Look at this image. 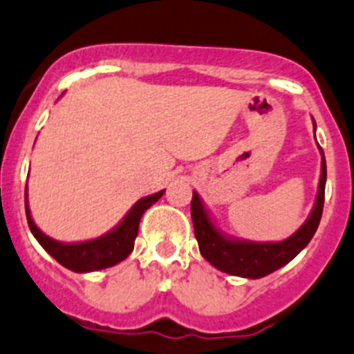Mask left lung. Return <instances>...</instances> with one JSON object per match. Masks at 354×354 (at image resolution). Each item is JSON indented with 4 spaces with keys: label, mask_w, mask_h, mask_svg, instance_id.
Wrapping results in <instances>:
<instances>
[{
    "label": "left lung",
    "mask_w": 354,
    "mask_h": 354,
    "mask_svg": "<svg viewBox=\"0 0 354 354\" xmlns=\"http://www.w3.org/2000/svg\"><path fill=\"white\" fill-rule=\"evenodd\" d=\"M317 129V124H315ZM317 140V136H315ZM320 147V145H318ZM322 153V174L318 183L317 201L311 214L299 230L282 242H250V240L233 239L223 233L212 221L211 214L202 204L197 192L192 197V221H194L195 239L198 242L201 254L209 263L228 275L243 277V279H261L277 272L294 259L304 247L310 243L320 225L325 201V181H327V164L324 150Z\"/></svg>",
    "instance_id": "1"
}]
</instances>
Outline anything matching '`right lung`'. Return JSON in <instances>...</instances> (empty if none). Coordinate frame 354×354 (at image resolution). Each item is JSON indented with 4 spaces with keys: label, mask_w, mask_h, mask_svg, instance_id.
<instances>
[{
    "label": "right lung",
    "mask_w": 354,
    "mask_h": 354,
    "mask_svg": "<svg viewBox=\"0 0 354 354\" xmlns=\"http://www.w3.org/2000/svg\"><path fill=\"white\" fill-rule=\"evenodd\" d=\"M164 190L157 192V194L143 197L129 209L128 214L124 216L121 223L115 228L105 235L98 236L93 240H86V242H74L65 243L53 240L51 236L44 235L36 223L32 221L30 216L29 204H27V192H26V216L29 228L32 235L36 236L37 242L41 243L44 250L50 254L53 259H57L62 266L67 270H72L75 273H88L97 272V270L111 268L114 264L124 261L129 254L133 252L135 247V239L138 235L140 219H142L143 212L156 204L160 197H162Z\"/></svg>",
    "instance_id": "add662e5"
}]
</instances>
